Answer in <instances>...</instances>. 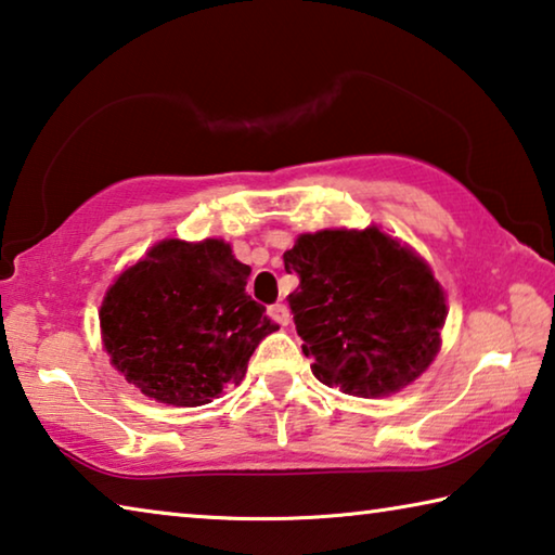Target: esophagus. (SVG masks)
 Listing matches in <instances>:
<instances>
[{
  "label": "esophagus",
  "mask_w": 555,
  "mask_h": 555,
  "mask_svg": "<svg viewBox=\"0 0 555 555\" xmlns=\"http://www.w3.org/2000/svg\"><path fill=\"white\" fill-rule=\"evenodd\" d=\"M269 318L279 325H288L291 313H288V308L284 304H274V306H269Z\"/></svg>",
  "instance_id": "34e87169"
}]
</instances>
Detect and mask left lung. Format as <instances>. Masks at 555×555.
Here are the masks:
<instances>
[{
	"instance_id": "obj_1",
	"label": "left lung",
	"mask_w": 555,
	"mask_h": 555,
	"mask_svg": "<svg viewBox=\"0 0 555 555\" xmlns=\"http://www.w3.org/2000/svg\"><path fill=\"white\" fill-rule=\"evenodd\" d=\"M304 354L325 387L362 399L397 393L440 350L446 294L406 244L379 228L300 234L284 251Z\"/></svg>"
}]
</instances>
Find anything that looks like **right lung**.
Returning a JSON list of instances; mask_svg holds the SVG:
<instances>
[{"label":"right lung","instance_id":"obj_1","mask_svg":"<svg viewBox=\"0 0 555 555\" xmlns=\"http://www.w3.org/2000/svg\"><path fill=\"white\" fill-rule=\"evenodd\" d=\"M251 269L222 240H164L121 271L100 308L112 364L144 397L203 406L240 384L279 325L247 296Z\"/></svg>","mask_w":555,"mask_h":555}]
</instances>
